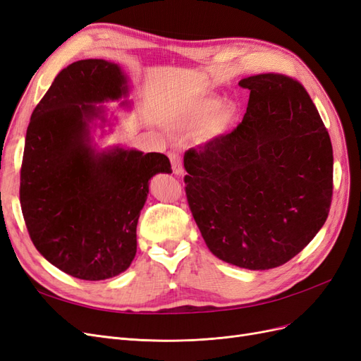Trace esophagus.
<instances>
[{
  "instance_id": "obj_1",
  "label": "esophagus",
  "mask_w": 361,
  "mask_h": 361,
  "mask_svg": "<svg viewBox=\"0 0 361 361\" xmlns=\"http://www.w3.org/2000/svg\"><path fill=\"white\" fill-rule=\"evenodd\" d=\"M170 158V162H171V169H173V173L176 174V176H180V174L183 173V167H182V159L178 154H170L169 155Z\"/></svg>"
}]
</instances>
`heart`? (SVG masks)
<instances>
[{
    "instance_id": "b5f03b06",
    "label": "heart",
    "mask_w": 361,
    "mask_h": 361,
    "mask_svg": "<svg viewBox=\"0 0 361 361\" xmlns=\"http://www.w3.org/2000/svg\"><path fill=\"white\" fill-rule=\"evenodd\" d=\"M215 97L191 101L173 110L166 118L167 128L183 133H202L206 140L221 137L231 130L238 118L233 105L221 106Z\"/></svg>"
}]
</instances>
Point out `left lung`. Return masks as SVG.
<instances>
[{
  "label": "left lung",
  "mask_w": 361,
  "mask_h": 361,
  "mask_svg": "<svg viewBox=\"0 0 361 361\" xmlns=\"http://www.w3.org/2000/svg\"><path fill=\"white\" fill-rule=\"evenodd\" d=\"M233 133L185 152V191L211 253L239 268L286 264L321 231L333 195V147L304 87L262 73Z\"/></svg>",
  "instance_id": "left-lung-1"
}]
</instances>
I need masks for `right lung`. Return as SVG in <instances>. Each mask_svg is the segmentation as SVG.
<instances>
[{"mask_svg":"<svg viewBox=\"0 0 361 361\" xmlns=\"http://www.w3.org/2000/svg\"><path fill=\"white\" fill-rule=\"evenodd\" d=\"M129 92L118 64L80 60L56 76L30 118L20 169L23 215L39 253L75 279L105 280L129 268L149 182L171 173L162 154L94 143L96 128L104 135L114 125L101 104L130 106Z\"/></svg>","mask_w":361,"mask_h":361,"instance_id":"right-lung-1","label":"right lung"}]
</instances>
